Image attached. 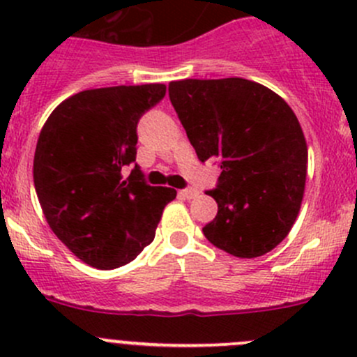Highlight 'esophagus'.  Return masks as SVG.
<instances>
[{"label": "esophagus", "instance_id": "1", "mask_svg": "<svg viewBox=\"0 0 357 357\" xmlns=\"http://www.w3.org/2000/svg\"><path fill=\"white\" fill-rule=\"evenodd\" d=\"M199 195V192H197L195 188H186V190H181L179 192V197H183V199H195V197Z\"/></svg>", "mask_w": 357, "mask_h": 357}]
</instances>
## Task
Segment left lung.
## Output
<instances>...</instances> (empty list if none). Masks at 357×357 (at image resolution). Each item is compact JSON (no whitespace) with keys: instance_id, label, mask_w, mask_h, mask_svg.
Returning <instances> with one entry per match:
<instances>
[{"instance_id":"8db88e82","label":"left lung","mask_w":357,"mask_h":357,"mask_svg":"<svg viewBox=\"0 0 357 357\" xmlns=\"http://www.w3.org/2000/svg\"><path fill=\"white\" fill-rule=\"evenodd\" d=\"M169 98L202 162L221 160L208 242L235 257L268 254L289 235L305 188L307 143L289 103L242 77L169 82Z\"/></svg>"}]
</instances>
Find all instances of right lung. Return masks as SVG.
<instances>
[{"mask_svg":"<svg viewBox=\"0 0 357 357\" xmlns=\"http://www.w3.org/2000/svg\"><path fill=\"white\" fill-rule=\"evenodd\" d=\"M165 95L164 84L86 89L63 100L39 132L34 186L56 238L98 269L135 261L155 238L174 188L150 186L136 160V124Z\"/></svg>","mask_w":357,"mask_h":357,"instance_id":"right-lung-1","label":"right lung"}]
</instances>
